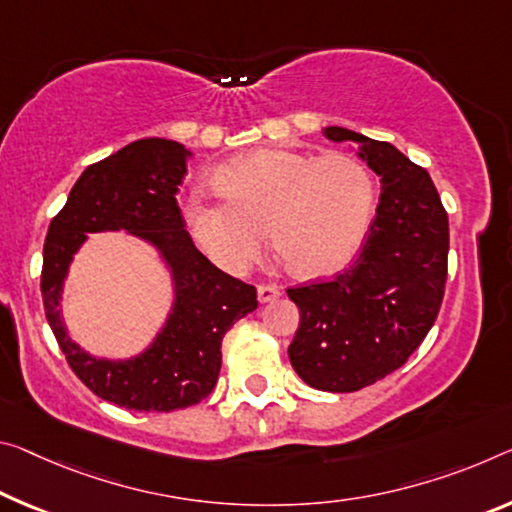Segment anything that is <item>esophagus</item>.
Segmentation results:
<instances>
[{
    "label": "esophagus",
    "mask_w": 512,
    "mask_h": 512,
    "mask_svg": "<svg viewBox=\"0 0 512 512\" xmlns=\"http://www.w3.org/2000/svg\"><path fill=\"white\" fill-rule=\"evenodd\" d=\"M257 298H259V303H273V300L280 298V289L273 285H259Z\"/></svg>",
    "instance_id": "34e87169"
}]
</instances>
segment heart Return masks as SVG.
I'll use <instances>...</instances> for the list:
<instances>
[{
  "label": "heart",
  "mask_w": 512,
  "mask_h": 512,
  "mask_svg": "<svg viewBox=\"0 0 512 512\" xmlns=\"http://www.w3.org/2000/svg\"><path fill=\"white\" fill-rule=\"evenodd\" d=\"M221 200L191 198L184 223L216 266L241 273L264 250L296 278H323L351 262L369 230L376 184L353 154L259 148L223 161L212 175Z\"/></svg>",
  "instance_id": "b5f03b06"
}]
</instances>
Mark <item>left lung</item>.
<instances>
[{
    "mask_svg": "<svg viewBox=\"0 0 512 512\" xmlns=\"http://www.w3.org/2000/svg\"><path fill=\"white\" fill-rule=\"evenodd\" d=\"M323 134L360 143L383 191L353 264L332 280L287 289L300 310L289 360L314 389L358 392L403 367L433 328L446 287L449 216L426 168L392 143L344 127Z\"/></svg>",
    "mask_w": 512,
    "mask_h": 512,
    "instance_id": "8db88e82",
    "label": "left lung"
}]
</instances>
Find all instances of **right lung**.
I'll return each instance as SVG.
<instances>
[{
	"instance_id": "add662e5",
	"label": "right lung",
	"mask_w": 512,
	"mask_h": 512,
	"mask_svg": "<svg viewBox=\"0 0 512 512\" xmlns=\"http://www.w3.org/2000/svg\"><path fill=\"white\" fill-rule=\"evenodd\" d=\"M191 152L182 143L143 139L88 166L52 218L40 291L47 323L70 369L95 396L139 412H173L207 399L221 371L225 332L257 307V289L209 262L184 230L177 186ZM127 229L154 242L174 269V314L139 359L97 361L69 342L58 300L62 278L88 231Z\"/></svg>"
}]
</instances>
